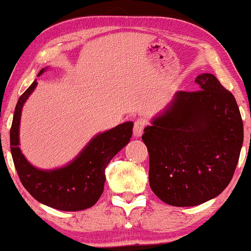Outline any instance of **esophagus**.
Listing matches in <instances>:
<instances>
[{"instance_id":"1","label":"esophagus","mask_w":251,"mask_h":251,"mask_svg":"<svg viewBox=\"0 0 251 251\" xmlns=\"http://www.w3.org/2000/svg\"><path fill=\"white\" fill-rule=\"evenodd\" d=\"M147 126V121L144 119H137L135 121V126H133V135L136 137H140L143 135L144 129Z\"/></svg>"}]
</instances>
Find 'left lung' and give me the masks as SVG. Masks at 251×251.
Here are the masks:
<instances>
[{
    "label": "left lung",
    "instance_id": "1",
    "mask_svg": "<svg viewBox=\"0 0 251 251\" xmlns=\"http://www.w3.org/2000/svg\"><path fill=\"white\" fill-rule=\"evenodd\" d=\"M197 91H178L144 129L150 186L175 207H193L222 193L231 181L243 143L234 96L215 75L195 78Z\"/></svg>",
    "mask_w": 251,
    "mask_h": 251
}]
</instances>
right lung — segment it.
<instances>
[{
  "label": "right lung",
  "instance_id": "obj_1",
  "mask_svg": "<svg viewBox=\"0 0 251 251\" xmlns=\"http://www.w3.org/2000/svg\"><path fill=\"white\" fill-rule=\"evenodd\" d=\"M46 68L40 71L41 75ZM37 82L19 97L10 129V145L16 170L28 193L41 203L63 211L90 208L104 191L105 169L113 157L129 143L132 122H125L94 137L82 152L63 168L41 170L33 167L19 149V125L23 106Z\"/></svg>",
  "mask_w": 251,
  "mask_h": 251
}]
</instances>
